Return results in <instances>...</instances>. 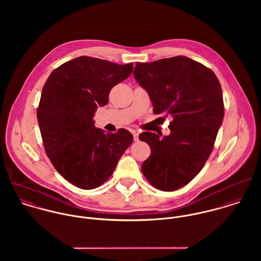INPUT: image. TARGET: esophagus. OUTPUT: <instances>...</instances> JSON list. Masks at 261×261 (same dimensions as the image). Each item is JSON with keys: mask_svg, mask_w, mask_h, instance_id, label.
Instances as JSON below:
<instances>
[{"mask_svg": "<svg viewBox=\"0 0 261 261\" xmlns=\"http://www.w3.org/2000/svg\"><path fill=\"white\" fill-rule=\"evenodd\" d=\"M133 136H134V141L138 142L139 141V133L136 130H133Z\"/></svg>", "mask_w": 261, "mask_h": 261, "instance_id": "34e87169", "label": "esophagus"}]
</instances>
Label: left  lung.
Segmentation results:
<instances>
[{
  "mask_svg": "<svg viewBox=\"0 0 261 261\" xmlns=\"http://www.w3.org/2000/svg\"><path fill=\"white\" fill-rule=\"evenodd\" d=\"M134 76L146 89L156 114L172 116L163 139L146 132L151 154L142 166L150 185L176 191L190 183L207 162L222 124L223 95L214 72L185 56L136 64Z\"/></svg>",
  "mask_w": 261,
  "mask_h": 261,
  "instance_id": "1",
  "label": "left lung"
}]
</instances>
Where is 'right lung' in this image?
I'll return each mask as SVG.
<instances>
[{
    "instance_id": "add662e5",
    "label": "right lung",
    "mask_w": 261,
    "mask_h": 261,
    "mask_svg": "<svg viewBox=\"0 0 261 261\" xmlns=\"http://www.w3.org/2000/svg\"><path fill=\"white\" fill-rule=\"evenodd\" d=\"M132 71L133 63L80 56L56 68L42 89L37 118L44 148L56 171L74 186L102 185L133 143L128 130L108 134L93 120L97 108L109 103L112 87Z\"/></svg>"
}]
</instances>
